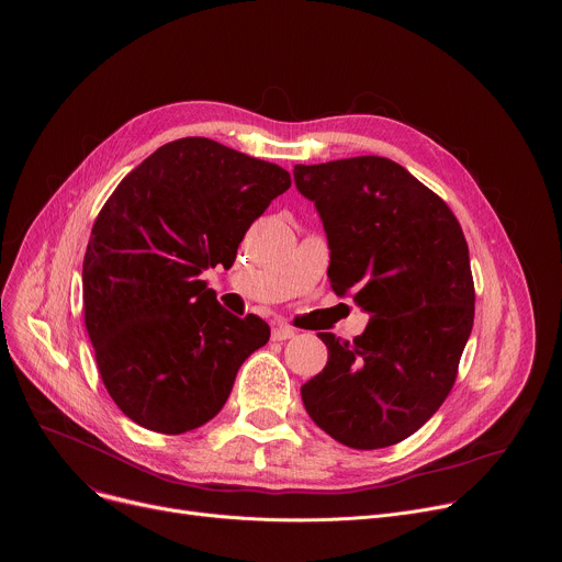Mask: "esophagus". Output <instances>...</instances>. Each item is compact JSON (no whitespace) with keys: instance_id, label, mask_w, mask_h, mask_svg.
<instances>
[{"instance_id":"34e87169","label":"esophagus","mask_w":562,"mask_h":562,"mask_svg":"<svg viewBox=\"0 0 562 562\" xmlns=\"http://www.w3.org/2000/svg\"><path fill=\"white\" fill-rule=\"evenodd\" d=\"M295 329H291V327H286V325H278V327H273V340H278V342H284V340H291V338H295Z\"/></svg>"}]
</instances>
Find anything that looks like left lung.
I'll return each mask as SVG.
<instances>
[{"mask_svg":"<svg viewBox=\"0 0 562 562\" xmlns=\"http://www.w3.org/2000/svg\"><path fill=\"white\" fill-rule=\"evenodd\" d=\"M293 180L323 220L331 289L369 313L353 342L317 334L329 360L302 384L304 409L347 447L395 445L456 382L475 302L467 239L451 209L386 157L295 165Z\"/></svg>","mask_w":562,"mask_h":562,"instance_id":"1","label":"left lung"}]
</instances>
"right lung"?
I'll return each instance as SVG.
<instances>
[{"instance_id": "obj_1", "label": "right lung", "mask_w": 562, "mask_h": 562, "mask_svg": "<svg viewBox=\"0 0 562 562\" xmlns=\"http://www.w3.org/2000/svg\"><path fill=\"white\" fill-rule=\"evenodd\" d=\"M291 176L209 137L159 146L100 211L82 267L85 323L102 382L139 427L187 434L220 414L237 369L269 342L200 280L231 267Z\"/></svg>"}]
</instances>
